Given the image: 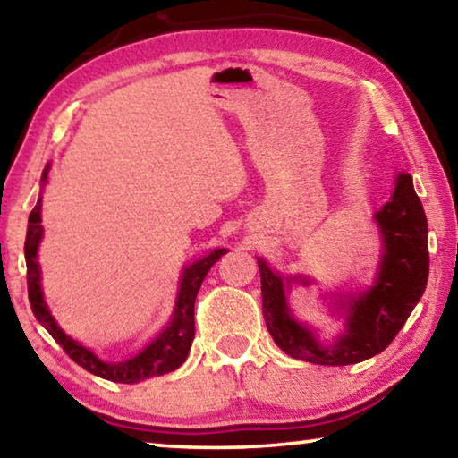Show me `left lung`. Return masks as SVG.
Here are the masks:
<instances>
[{
    "label": "left lung",
    "mask_w": 458,
    "mask_h": 458,
    "mask_svg": "<svg viewBox=\"0 0 458 458\" xmlns=\"http://www.w3.org/2000/svg\"><path fill=\"white\" fill-rule=\"evenodd\" d=\"M382 236V260L368 289L335 294L345 327L325 344L317 329L294 319L286 301L293 284L309 286L303 275L281 276L257 257L260 268L262 315L275 344L294 360L317 366H350L382 353L424 294L428 281V224L416 196L412 175L398 174L390 199L374 214Z\"/></svg>",
    "instance_id": "1"
}]
</instances>
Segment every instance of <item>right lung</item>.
I'll use <instances>...</instances> for the list:
<instances>
[{
  "mask_svg": "<svg viewBox=\"0 0 458 458\" xmlns=\"http://www.w3.org/2000/svg\"><path fill=\"white\" fill-rule=\"evenodd\" d=\"M48 172L50 164L44 167L42 172V190L38 201L34 206L32 214H30L28 220V234H26V267H28V297L30 305H32L34 317L38 323L44 325V329L50 333V335L56 339V344L62 345V350L68 353V358L79 363L90 374H95L103 379H111V382L117 384H137L143 382L147 377L164 376L169 374L182 366V363L188 360L193 333V303H196L198 291L204 278L216 262L220 260L222 254H226V248H216V250L208 252L206 257L198 259L196 262H190L188 267L183 268L180 289H177L175 297V307H174V317L172 321L167 323V327L155 337L149 345H145L141 352H139L135 358L125 360V361H103L97 353H92L89 347H84L79 341L72 339L64 329L60 327L58 321L54 319L48 305L44 301L42 293V278H40V262H38V246H40V240L44 234L42 228V191L44 185L48 183Z\"/></svg>",
  "mask_w": 458,
  "mask_h": 458,
  "instance_id": "right-lung-1",
  "label": "right lung"
}]
</instances>
